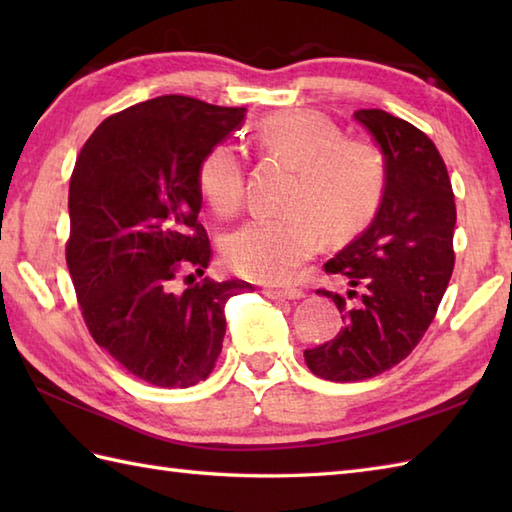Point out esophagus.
Masks as SVG:
<instances>
[{
    "label": "esophagus",
    "instance_id": "obj_1",
    "mask_svg": "<svg viewBox=\"0 0 512 512\" xmlns=\"http://www.w3.org/2000/svg\"><path fill=\"white\" fill-rule=\"evenodd\" d=\"M264 295L268 299H288V301H295V299H303V290L299 288H266Z\"/></svg>",
    "mask_w": 512,
    "mask_h": 512
}]
</instances>
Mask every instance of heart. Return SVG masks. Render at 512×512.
I'll list each match as a JSON object with an SVG mask.
<instances>
[{"instance_id": "b5f03b06", "label": "heart", "mask_w": 512, "mask_h": 512, "mask_svg": "<svg viewBox=\"0 0 512 512\" xmlns=\"http://www.w3.org/2000/svg\"><path fill=\"white\" fill-rule=\"evenodd\" d=\"M266 156L297 169L284 215H259L224 239L222 253L237 275L279 284L330 239L361 233L374 220L387 189V162L365 140H347L341 127L317 112H284L255 129ZM198 191L217 217L244 204L246 173L237 147L220 143L198 167Z\"/></svg>"}]
</instances>
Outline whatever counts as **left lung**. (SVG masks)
<instances>
[{
	"label": "left lung",
	"instance_id": "1",
	"mask_svg": "<svg viewBox=\"0 0 512 512\" xmlns=\"http://www.w3.org/2000/svg\"><path fill=\"white\" fill-rule=\"evenodd\" d=\"M354 118L383 151L387 189L372 224L323 266L350 281L347 297H358L350 306L319 290L343 312V328L303 356L332 383L372 378L407 358L436 317L455 264V200L433 140L383 110Z\"/></svg>",
	"mask_w": 512,
	"mask_h": 512
}]
</instances>
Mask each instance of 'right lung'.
I'll return each mask as SVG.
<instances>
[{"label": "right lung", "mask_w": 512, "mask_h": 512, "mask_svg": "<svg viewBox=\"0 0 512 512\" xmlns=\"http://www.w3.org/2000/svg\"><path fill=\"white\" fill-rule=\"evenodd\" d=\"M246 107L167 94L112 114L70 178L65 262L92 339L129 374L184 389L213 372L224 306L248 281L202 279L211 242L198 222V167ZM192 284L182 293L177 279Z\"/></svg>", "instance_id": "1"}]
</instances>
